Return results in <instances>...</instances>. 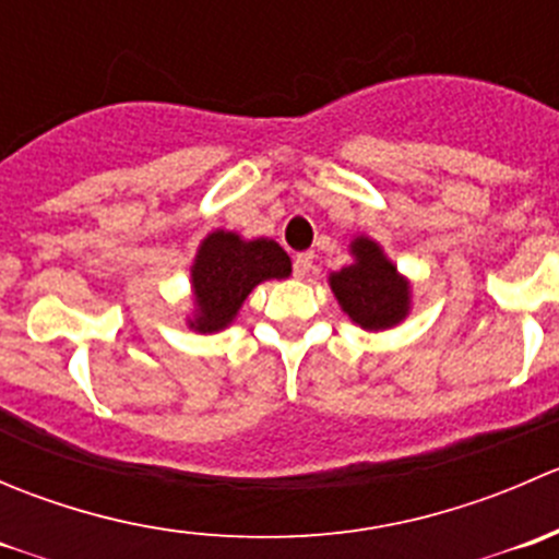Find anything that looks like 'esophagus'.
Masks as SVG:
<instances>
[{"instance_id":"1","label":"esophagus","mask_w":559,"mask_h":559,"mask_svg":"<svg viewBox=\"0 0 559 559\" xmlns=\"http://www.w3.org/2000/svg\"><path fill=\"white\" fill-rule=\"evenodd\" d=\"M313 267V253H297L295 262H292V270H295L297 278H306Z\"/></svg>"}]
</instances>
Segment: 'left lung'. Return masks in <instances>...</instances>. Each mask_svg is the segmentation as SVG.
I'll use <instances>...</instances> for the list:
<instances>
[{"mask_svg": "<svg viewBox=\"0 0 559 559\" xmlns=\"http://www.w3.org/2000/svg\"><path fill=\"white\" fill-rule=\"evenodd\" d=\"M357 262L330 275L343 311L365 330H386L408 313V284L397 275V267L370 240H354Z\"/></svg>", "mask_w": 559, "mask_h": 559, "instance_id": "obj_1", "label": "left lung"}]
</instances>
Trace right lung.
<instances>
[{
	"label": "right lung",
	"instance_id": "obj_1",
	"mask_svg": "<svg viewBox=\"0 0 559 559\" xmlns=\"http://www.w3.org/2000/svg\"><path fill=\"white\" fill-rule=\"evenodd\" d=\"M292 262L275 240H240L233 233L207 235L191 267L200 332L224 330L243 306L248 292L267 278H286Z\"/></svg>",
	"mask_w": 559,
	"mask_h": 559
}]
</instances>
